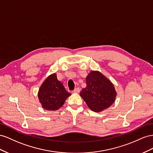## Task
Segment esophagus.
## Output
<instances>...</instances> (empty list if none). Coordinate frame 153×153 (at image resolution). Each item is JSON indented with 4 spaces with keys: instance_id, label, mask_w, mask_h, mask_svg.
Returning a JSON list of instances; mask_svg holds the SVG:
<instances>
[{
    "instance_id": "1",
    "label": "esophagus",
    "mask_w": 153,
    "mask_h": 153,
    "mask_svg": "<svg viewBox=\"0 0 153 153\" xmlns=\"http://www.w3.org/2000/svg\"><path fill=\"white\" fill-rule=\"evenodd\" d=\"M73 93H79L80 92V88H76L72 91Z\"/></svg>"
}]
</instances>
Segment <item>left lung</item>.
<instances>
[{
	"mask_svg": "<svg viewBox=\"0 0 153 153\" xmlns=\"http://www.w3.org/2000/svg\"><path fill=\"white\" fill-rule=\"evenodd\" d=\"M86 87L80 95L95 112L102 111L115 102L116 91L112 82L99 71H91L86 78Z\"/></svg>",
	"mask_w": 153,
	"mask_h": 153,
	"instance_id": "1",
	"label": "left lung"
}]
</instances>
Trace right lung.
I'll use <instances>...</instances> for the list:
<instances>
[{"label":"right lung","mask_w":153,"mask_h":153,"mask_svg":"<svg viewBox=\"0 0 153 153\" xmlns=\"http://www.w3.org/2000/svg\"><path fill=\"white\" fill-rule=\"evenodd\" d=\"M71 95L58 80L56 74H51L44 81L38 94L42 107L49 111L58 110Z\"/></svg>","instance_id":"right-lung-1"}]
</instances>
